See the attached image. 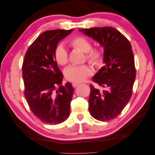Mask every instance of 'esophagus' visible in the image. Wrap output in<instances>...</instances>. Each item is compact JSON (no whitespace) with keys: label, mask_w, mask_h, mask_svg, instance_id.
Instances as JSON below:
<instances>
[{"label":"esophagus","mask_w":155,"mask_h":155,"mask_svg":"<svg viewBox=\"0 0 155 155\" xmlns=\"http://www.w3.org/2000/svg\"><path fill=\"white\" fill-rule=\"evenodd\" d=\"M80 84V83H78V82H73L72 83V86L73 87H78V85Z\"/></svg>","instance_id":"1"}]
</instances>
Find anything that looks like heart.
Wrapping results in <instances>:
<instances>
[{
    "mask_svg": "<svg viewBox=\"0 0 155 155\" xmlns=\"http://www.w3.org/2000/svg\"><path fill=\"white\" fill-rule=\"evenodd\" d=\"M71 46L85 53V59L94 66H101L104 60L103 51L101 47H91V42L88 38L76 36L68 41ZM54 58L57 64L64 66L68 61V54L63 45L59 44L54 50ZM93 71L87 64L80 66H70L64 70L66 79L71 82H82L91 75Z\"/></svg>",
    "mask_w": 155,
    "mask_h": 155,
    "instance_id": "heart-1",
    "label": "heart"
}]
</instances>
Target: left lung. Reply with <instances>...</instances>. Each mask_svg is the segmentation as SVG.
<instances>
[{"instance_id": "8db88e82", "label": "left lung", "mask_w": 155, "mask_h": 155, "mask_svg": "<svg viewBox=\"0 0 155 155\" xmlns=\"http://www.w3.org/2000/svg\"><path fill=\"white\" fill-rule=\"evenodd\" d=\"M79 30L96 40L104 48L105 65L92 80L101 89L90 85V114L101 121L112 120L127 105L132 94L136 68L132 46L124 35L112 27Z\"/></svg>"}]
</instances>
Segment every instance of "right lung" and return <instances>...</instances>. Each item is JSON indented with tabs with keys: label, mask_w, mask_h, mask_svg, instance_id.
<instances>
[{
	"label": "right lung",
	"mask_w": 155,
	"mask_h": 155,
	"mask_svg": "<svg viewBox=\"0 0 155 155\" xmlns=\"http://www.w3.org/2000/svg\"><path fill=\"white\" fill-rule=\"evenodd\" d=\"M73 30L43 32L27 50L22 73L24 96L32 112L48 124H59L68 118L73 88L62 84L63 74L54 58L58 42Z\"/></svg>",
	"instance_id": "right-lung-1"
}]
</instances>
